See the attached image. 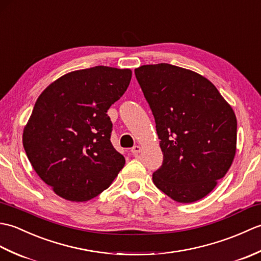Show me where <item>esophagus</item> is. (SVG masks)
<instances>
[{
    "label": "esophagus",
    "mask_w": 261,
    "mask_h": 261,
    "mask_svg": "<svg viewBox=\"0 0 261 261\" xmlns=\"http://www.w3.org/2000/svg\"><path fill=\"white\" fill-rule=\"evenodd\" d=\"M140 150H141L140 146H135V147H132V149H131V153L134 154V156H137V154L140 152Z\"/></svg>",
    "instance_id": "obj_1"
}]
</instances>
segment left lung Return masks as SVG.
Wrapping results in <instances>:
<instances>
[{
  "label": "left lung",
  "instance_id": "8db88e82",
  "mask_svg": "<svg viewBox=\"0 0 261 261\" xmlns=\"http://www.w3.org/2000/svg\"><path fill=\"white\" fill-rule=\"evenodd\" d=\"M156 122L163 165L153 184L174 201L206 196L223 178L237 148V118L212 83L170 64L135 69Z\"/></svg>",
  "mask_w": 261,
  "mask_h": 261
}]
</instances>
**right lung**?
I'll list each match as a JSON object with an SVG mask.
<instances>
[{
	"instance_id": "obj_1",
	"label": "right lung",
	"mask_w": 261,
	"mask_h": 261,
	"mask_svg": "<svg viewBox=\"0 0 261 261\" xmlns=\"http://www.w3.org/2000/svg\"><path fill=\"white\" fill-rule=\"evenodd\" d=\"M132 71L107 66L75 70L38 97L23 130V147L39 177L71 202L94 198L111 185L125 159L111 143L107 114L123 95Z\"/></svg>"
}]
</instances>
